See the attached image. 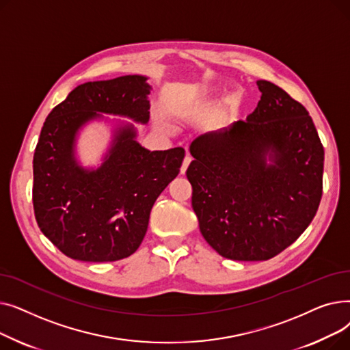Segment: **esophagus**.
<instances>
[{
	"label": "esophagus",
	"instance_id": "esophagus-1",
	"mask_svg": "<svg viewBox=\"0 0 350 350\" xmlns=\"http://www.w3.org/2000/svg\"><path fill=\"white\" fill-rule=\"evenodd\" d=\"M190 163H191V156H190V154H186L185 160H183V164H181V169H180L181 174H185V173H186V170H187V167H189V164H190Z\"/></svg>",
	"mask_w": 350,
	"mask_h": 350
}]
</instances>
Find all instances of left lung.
Returning <instances> with one entry per match:
<instances>
[{
    "mask_svg": "<svg viewBox=\"0 0 350 350\" xmlns=\"http://www.w3.org/2000/svg\"><path fill=\"white\" fill-rule=\"evenodd\" d=\"M256 83L254 112L197 137L186 172L201 234L235 261H267L297 241L323 189V146L308 110L280 86Z\"/></svg>",
    "mask_w": 350,
    "mask_h": 350,
    "instance_id": "1",
    "label": "left lung"
}]
</instances>
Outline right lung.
Instances as JSON below:
<instances>
[{
  "mask_svg": "<svg viewBox=\"0 0 350 350\" xmlns=\"http://www.w3.org/2000/svg\"><path fill=\"white\" fill-rule=\"evenodd\" d=\"M149 94L140 75L86 82L55 106L42 126L33 153V213L44 235L72 260L110 262L132 255L154 201L180 172L183 147L146 150L129 126L98 170L86 172L73 160V140L85 122L103 112L146 123Z\"/></svg>",
  "mask_w": 350,
  "mask_h": 350,
  "instance_id": "1",
  "label": "right lung"
}]
</instances>
